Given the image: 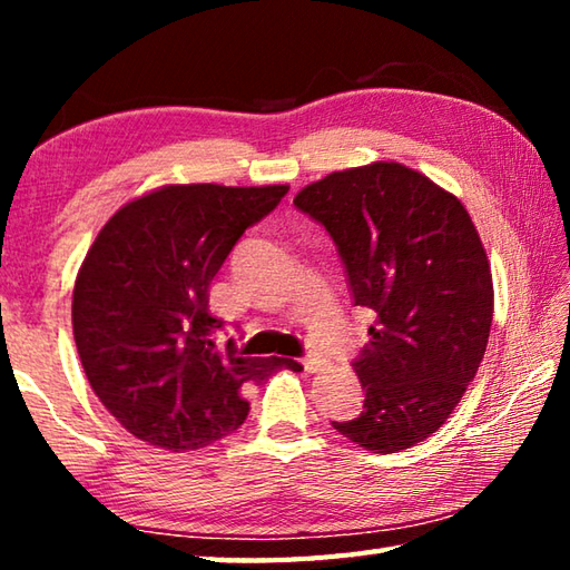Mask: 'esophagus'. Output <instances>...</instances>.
<instances>
[{"label": "esophagus", "instance_id": "obj_1", "mask_svg": "<svg viewBox=\"0 0 570 570\" xmlns=\"http://www.w3.org/2000/svg\"><path fill=\"white\" fill-rule=\"evenodd\" d=\"M302 364H304V370H306V372H320L326 362L322 360L320 354H306L304 360H302Z\"/></svg>", "mask_w": 570, "mask_h": 570}]
</instances>
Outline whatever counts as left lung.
Instances as JSON below:
<instances>
[{
	"label": "left lung",
	"mask_w": 570,
	"mask_h": 570,
	"mask_svg": "<svg viewBox=\"0 0 570 570\" xmlns=\"http://www.w3.org/2000/svg\"><path fill=\"white\" fill-rule=\"evenodd\" d=\"M340 250L354 306L374 312L354 360L364 410L332 422L354 445L400 452L438 432L485 354L493 274L460 200L402 163L336 170L296 193Z\"/></svg>",
	"instance_id": "left-lung-1"
}]
</instances>
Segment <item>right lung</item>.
I'll use <instances>...</instances> for the list:
<instances>
[{"label": "right lung", "mask_w": 570, "mask_h": 570, "mask_svg": "<svg viewBox=\"0 0 570 570\" xmlns=\"http://www.w3.org/2000/svg\"><path fill=\"white\" fill-rule=\"evenodd\" d=\"M288 186H163L125 204L95 238L72 292L82 370L115 420L148 445L206 448L244 424V390L276 356L218 350L224 322L208 288L230 248L282 204Z\"/></svg>", "instance_id": "right-lung-1"}]
</instances>
